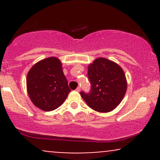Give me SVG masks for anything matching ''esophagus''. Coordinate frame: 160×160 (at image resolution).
I'll return each mask as SVG.
<instances>
[{
    "label": "esophagus",
    "instance_id": "obj_1",
    "mask_svg": "<svg viewBox=\"0 0 160 160\" xmlns=\"http://www.w3.org/2000/svg\"><path fill=\"white\" fill-rule=\"evenodd\" d=\"M76 91H77V92H80V86H78V87L77 88Z\"/></svg>",
    "mask_w": 160,
    "mask_h": 160
}]
</instances>
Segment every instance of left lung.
<instances>
[{"label": "left lung", "instance_id": "left-lung-1", "mask_svg": "<svg viewBox=\"0 0 160 160\" xmlns=\"http://www.w3.org/2000/svg\"><path fill=\"white\" fill-rule=\"evenodd\" d=\"M88 79L90 91L80 93L87 105L95 111L101 113L113 111L126 94L127 82L123 71L107 58H97L88 67Z\"/></svg>", "mask_w": 160, "mask_h": 160}]
</instances>
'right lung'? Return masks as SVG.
Instances as JSON below:
<instances>
[{
  "mask_svg": "<svg viewBox=\"0 0 160 160\" xmlns=\"http://www.w3.org/2000/svg\"><path fill=\"white\" fill-rule=\"evenodd\" d=\"M26 82L28 93L33 104L45 111L60 107L71 92L62 63L55 57L33 66L28 73Z\"/></svg>",
  "mask_w": 160,
  "mask_h": 160,
  "instance_id": "add662e5",
  "label": "right lung"
}]
</instances>
